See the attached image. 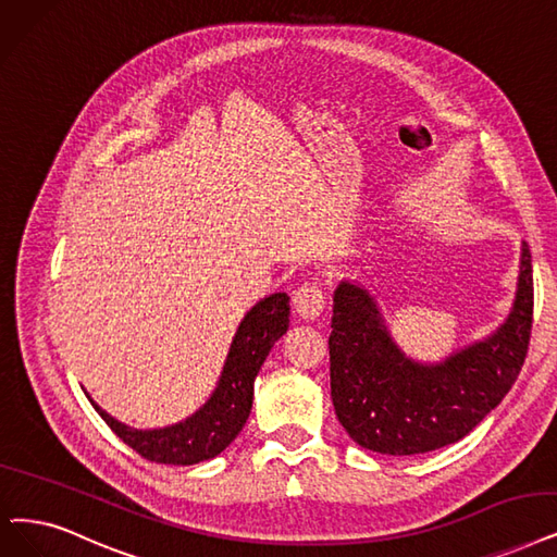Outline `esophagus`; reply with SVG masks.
I'll return each instance as SVG.
<instances>
[{
  "mask_svg": "<svg viewBox=\"0 0 557 557\" xmlns=\"http://www.w3.org/2000/svg\"><path fill=\"white\" fill-rule=\"evenodd\" d=\"M293 304H295V310L304 320L318 318L322 310H324V304H326V295L322 290L320 281H304L297 287Z\"/></svg>",
  "mask_w": 557,
  "mask_h": 557,
  "instance_id": "1",
  "label": "esophagus"
}]
</instances>
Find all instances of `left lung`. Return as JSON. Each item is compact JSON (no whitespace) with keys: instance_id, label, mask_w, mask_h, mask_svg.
<instances>
[{"instance_id":"8db88e82","label":"left lung","mask_w":557,"mask_h":557,"mask_svg":"<svg viewBox=\"0 0 557 557\" xmlns=\"http://www.w3.org/2000/svg\"><path fill=\"white\" fill-rule=\"evenodd\" d=\"M532 306V258L523 244L507 322L446 363L418 366L393 345L368 293L341 283L329 336L331 399L341 425L359 446L395 457L457 443L517 382L530 345Z\"/></svg>"}]
</instances>
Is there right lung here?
I'll return each instance as SVG.
<instances>
[{
  "label": "right lung",
  "mask_w": 557,
  "mask_h": 557,
  "mask_svg": "<svg viewBox=\"0 0 557 557\" xmlns=\"http://www.w3.org/2000/svg\"><path fill=\"white\" fill-rule=\"evenodd\" d=\"M287 324H290V297L285 293L270 295L256 304L235 333L224 374L210 403L173 428L139 432L121 425L94 399L91 405L111 432L148 461L189 466L212 459L226 450L242 432L253 405L256 374L272 345L287 331Z\"/></svg>",
  "instance_id": "right-lung-1"
}]
</instances>
